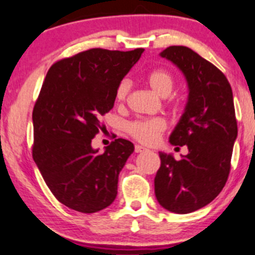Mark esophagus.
Instances as JSON below:
<instances>
[{
  "instance_id": "esophagus-1",
  "label": "esophagus",
  "mask_w": 255,
  "mask_h": 255,
  "mask_svg": "<svg viewBox=\"0 0 255 255\" xmlns=\"http://www.w3.org/2000/svg\"><path fill=\"white\" fill-rule=\"evenodd\" d=\"M146 150H148V149L144 148V146H142V145H135L134 146L135 153H143V151H146Z\"/></svg>"
}]
</instances>
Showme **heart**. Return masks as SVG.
<instances>
[{"instance_id":"b5f03b06","label":"heart","mask_w":255,"mask_h":255,"mask_svg":"<svg viewBox=\"0 0 255 255\" xmlns=\"http://www.w3.org/2000/svg\"><path fill=\"white\" fill-rule=\"evenodd\" d=\"M146 84L151 91L160 97H168L174 87V79L169 71L163 69H156L146 75ZM129 80H122L116 90V101L122 104L127 100L130 92ZM166 123L161 118H151V120H138L129 123L127 127L128 132L134 139L145 144H153L158 140L161 133L165 130Z\"/></svg>"}]
</instances>
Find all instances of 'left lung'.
Instances as JSON below:
<instances>
[{
  "label": "left lung",
  "instance_id": "obj_1",
  "mask_svg": "<svg viewBox=\"0 0 255 255\" xmlns=\"http://www.w3.org/2000/svg\"><path fill=\"white\" fill-rule=\"evenodd\" d=\"M185 76L187 102L169 137L189 153L175 160L160 151L154 179L155 196L165 210L190 213L218 196L228 179L233 144L237 139L233 94L222 71L187 47L173 45L160 53Z\"/></svg>",
  "mask_w": 255,
  "mask_h": 255
}]
</instances>
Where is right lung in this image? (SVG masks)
Listing matches in <instances>:
<instances>
[{
    "label": "right lung",
    "instance_id": "obj_1",
    "mask_svg": "<svg viewBox=\"0 0 255 255\" xmlns=\"http://www.w3.org/2000/svg\"><path fill=\"white\" fill-rule=\"evenodd\" d=\"M143 51L95 48L48 70L33 109V159L54 196L71 210L97 212L117 196L118 175L134 145L118 138L99 153L91 142Z\"/></svg>",
    "mask_w": 255,
    "mask_h": 255
}]
</instances>
